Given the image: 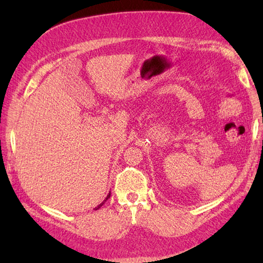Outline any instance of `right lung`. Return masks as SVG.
I'll list each match as a JSON object with an SVG mask.
<instances>
[{
  "label": "right lung",
  "mask_w": 263,
  "mask_h": 263,
  "mask_svg": "<svg viewBox=\"0 0 263 263\" xmlns=\"http://www.w3.org/2000/svg\"><path fill=\"white\" fill-rule=\"evenodd\" d=\"M109 197H110V194H109V195H108V196H106V198H105V199H104V201H103V202H102V203H101V204H100V205H99V206H96V208H95V210H97V209H100V208H101V206H102V205H103V204H104V202H105V201H106V199H108V198H109Z\"/></svg>",
  "instance_id": "1"
}]
</instances>
